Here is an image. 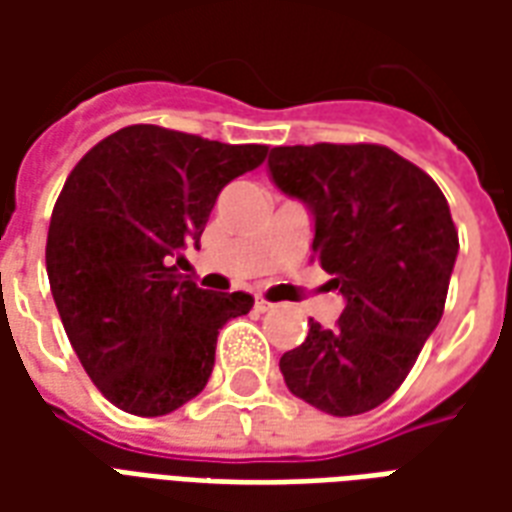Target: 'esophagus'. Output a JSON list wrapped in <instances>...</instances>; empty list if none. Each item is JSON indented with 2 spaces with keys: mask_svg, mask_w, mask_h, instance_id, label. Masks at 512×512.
I'll return each instance as SVG.
<instances>
[{
  "mask_svg": "<svg viewBox=\"0 0 512 512\" xmlns=\"http://www.w3.org/2000/svg\"><path fill=\"white\" fill-rule=\"evenodd\" d=\"M255 310L257 312H268V310H274V304H271V301H266V299H257Z\"/></svg>",
  "mask_w": 512,
  "mask_h": 512,
  "instance_id": "obj_1",
  "label": "esophagus"
}]
</instances>
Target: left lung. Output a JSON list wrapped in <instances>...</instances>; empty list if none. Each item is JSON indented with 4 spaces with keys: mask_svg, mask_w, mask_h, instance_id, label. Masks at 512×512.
Masks as SVG:
<instances>
[{
    "mask_svg": "<svg viewBox=\"0 0 512 512\" xmlns=\"http://www.w3.org/2000/svg\"><path fill=\"white\" fill-rule=\"evenodd\" d=\"M268 172L312 211V255L345 299L334 326L310 321L279 370L304 403L365 414L395 395L439 326L458 257L450 205L436 180L384 145L274 147Z\"/></svg>",
    "mask_w": 512,
    "mask_h": 512,
    "instance_id": "8db88e82",
    "label": "left lung"
}]
</instances>
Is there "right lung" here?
I'll return each mask as SVG.
<instances>
[{"label":"right lung","instance_id":"right-lung-1","mask_svg":"<svg viewBox=\"0 0 512 512\" xmlns=\"http://www.w3.org/2000/svg\"><path fill=\"white\" fill-rule=\"evenodd\" d=\"M266 145H224L161 126L101 139L65 180L46 271L79 362L101 395L136 417L175 411L208 384L216 337L249 293H211L178 274L200 246L219 191L260 167Z\"/></svg>","mask_w":512,"mask_h":512}]
</instances>
